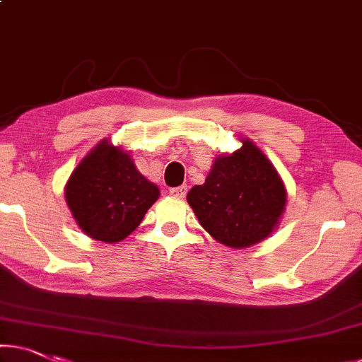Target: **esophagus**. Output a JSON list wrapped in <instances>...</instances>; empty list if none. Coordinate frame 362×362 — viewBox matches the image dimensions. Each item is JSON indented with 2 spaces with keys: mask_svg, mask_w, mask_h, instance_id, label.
<instances>
[{
  "mask_svg": "<svg viewBox=\"0 0 362 362\" xmlns=\"http://www.w3.org/2000/svg\"><path fill=\"white\" fill-rule=\"evenodd\" d=\"M186 192H187V186H177V187L170 189V194H171V196H173V197H177V199L186 197Z\"/></svg>",
  "mask_w": 362,
  "mask_h": 362,
  "instance_id": "34e87169",
  "label": "esophagus"
}]
</instances>
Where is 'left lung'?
Instances as JSON below:
<instances>
[{"label":"left lung","instance_id":"8db88e82","mask_svg":"<svg viewBox=\"0 0 362 362\" xmlns=\"http://www.w3.org/2000/svg\"><path fill=\"white\" fill-rule=\"evenodd\" d=\"M199 223L228 247H249L269 238L286 205V189L275 166L252 141L216 157L205 182L187 192Z\"/></svg>","mask_w":362,"mask_h":362}]
</instances>
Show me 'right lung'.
Here are the masks:
<instances>
[{
	"label": "right lung",
	"mask_w": 362,
	"mask_h": 362,
	"mask_svg": "<svg viewBox=\"0 0 362 362\" xmlns=\"http://www.w3.org/2000/svg\"><path fill=\"white\" fill-rule=\"evenodd\" d=\"M64 196L87 236L119 243L141 225L160 189L139 173L129 153L103 139L72 171Z\"/></svg>",
	"instance_id": "1"
}]
</instances>
